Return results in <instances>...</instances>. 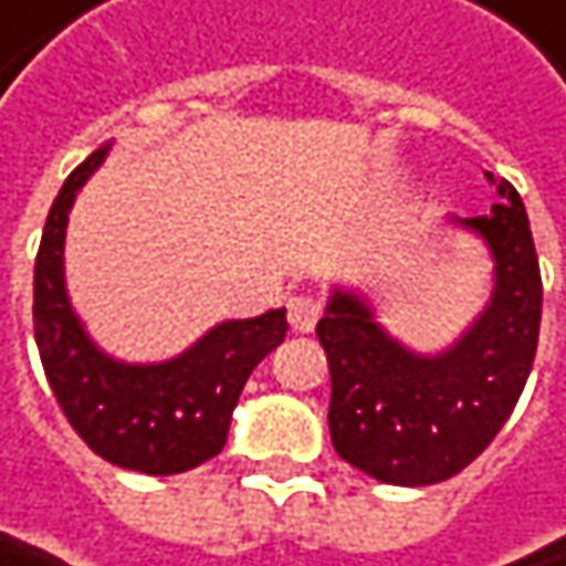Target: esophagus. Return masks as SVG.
I'll return each instance as SVG.
<instances>
[{
    "instance_id": "obj_1",
    "label": "esophagus",
    "mask_w": 566,
    "mask_h": 566,
    "mask_svg": "<svg viewBox=\"0 0 566 566\" xmlns=\"http://www.w3.org/2000/svg\"><path fill=\"white\" fill-rule=\"evenodd\" d=\"M321 321V301L311 294H294L287 301V324L294 334H311Z\"/></svg>"
}]
</instances>
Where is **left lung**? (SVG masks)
Here are the masks:
<instances>
[{"instance_id": "1", "label": "left lung", "mask_w": 566, "mask_h": 566, "mask_svg": "<svg viewBox=\"0 0 566 566\" xmlns=\"http://www.w3.org/2000/svg\"><path fill=\"white\" fill-rule=\"evenodd\" d=\"M486 217H450V230L486 245V307L443 349L421 353L379 321L369 294L334 284L317 324L331 363L336 453L388 486H431L470 467L509 421L528 382L541 327V269L528 213L499 184Z\"/></svg>"}]
</instances>
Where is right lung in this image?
Returning <instances> with one entry per match:
<instances>
[{
  "label": "right lung",
  "mask_w": 566,
  "mask_h": 566,
  "mask_svg": "<svg viewBox=\"0 0 566 566\" xmlns=\"http://www.w3.org/2000/svg\"><path fill=\"white\" fill-rule=\"evenodd\" d=\"M109 148L113 142L99 145L51 203L34 259V339L51 391L83 443L123 470L171 476L223 450L242 386L282 346L287 321L284 307L249 321H220L161 363L109 356L83 327L64 272L74 200Z\"/></svg>",
  "instance_id": "add662e5"
}]
</instances>
